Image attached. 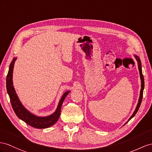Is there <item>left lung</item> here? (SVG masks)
I'll list each match as a JSON object with an SVG mask.
<instances>
[{
  "mask_svg": "<svg viewBox=\"0 0 152 152\" xmlns=\"http://www.w3.org/2000/svg\"><path fill=\"white\" fill-rule=\"evenodd\" d=\"M134 56L135 57V60H137V64H138V69H139V75H140V78H141V91H140V94H139V100H138V103H137V106H136V108L135 109L134 112V113L132 114V115L130 116V118L128 119V120L127 121L124 123L123 124V126L124 125V124H126L129 121L132 119L135 116V115L136 114V113H137L139 108L140 107V105H141V102H142V94H143V91H144V88H145V81H144V76L142 75V65H141V60H140V58H139V56L137 55H136V54H134Z\"/></svg>",
  "mask_w": 152,
  "mask_h": 152,
  "instance_id": "left-lung-1",
  "label": "left lung"
}]
</instances>
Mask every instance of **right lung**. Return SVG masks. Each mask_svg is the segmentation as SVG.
<instances>
[{"instance_id":"obj_1","label":"right lung","mask_w":152,"mask_h":152,"mask_svg":"<svg viewBox=\"0 0 152 152\" xmlns=\"http://www.w3.org/2000/svg\"><path fill=\"white\" fill-rule=\"evenodd\" d=\"M17 58V57H14L13 60L11 61L6 78L7 92L10 96V102L15 113L16 114L19 119H20L29 125L36 128H39V129L47 128L54 125L60 118L61 108L64 101L67 96L71 92V91H67L64 93L58 104L56 110L53 114L47 116H38L31 113L23 105L20 100L19 99L13 86V72L15 62Z\"/></svg>"}]
</instances>
